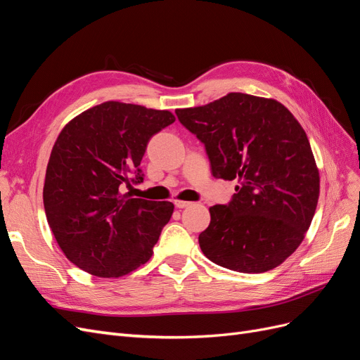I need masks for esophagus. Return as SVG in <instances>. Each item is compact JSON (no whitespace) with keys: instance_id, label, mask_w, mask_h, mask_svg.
<instances>
[{"instance_id":"obj_1","label":"esophagus","mask_w":360,"mask_h":360,"mask_svg":"<svg viewBox=\"0 0 360 360\" xmlns=\"http://www.w3.org/2000/svg\"><path fill=\"white\" fill-rule=\"evenodd\" d=\"M174 205L177 207V209H186V207L191 205L189 201H174Z\"/></svg>"}]
</instances>
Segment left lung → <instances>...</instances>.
I'll return each instance as SVG.
<instances>
[{
  "label": "left lung",
  "instance_id": "obj_1",
  "mask_svg": "<svg viewBox=\"0 0 360 360\" xmlns=\"http://www.w3.org/2000/svg\"><path fill=\"white\" fill-rule=\"evenodd\" d=\"M176 114L204 144L213 177L238 181L230 202L210 207V225L198 237L202 254L242 274L284 263L307 234L320 195L297 120L274 99L243 93Z\"/></svg>",
  "mask_w": 360,
  "mask_h": 360
}]
</instances>
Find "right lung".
<instances>
[{
  "instance_id": "add662e5",
  "label": "right lung",
  "mask_w": 360,
  "mask_h": 360,
  "mask_svg": "<svg viewBox=\"0 0 360 360\" xmlns=\"http://www.w3.org/2000/svg\"><path fill=\"white\" fill-rule=\"evenodd\" d=\"M176 122L169 111L105 102L64 126L51 151L43 204L51 230L75 266L118 278L146 264L174 212L169 201L130 198L150 138Z\"/></svg>"
}]
</instances>
